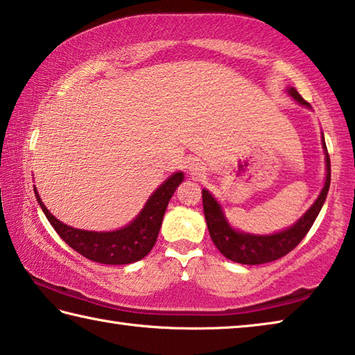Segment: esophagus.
<instances>
[{
  "mask_svg": "<svg viewBox=\"0 0 355 355\" xmlns=\"http://www.w3.org/2000/svg\"><path fill=\"white\" fill-rule=\"evenodd\" d=\"M188 171H189V175L192 177V178H196V180H200V178H203L205 177V173H207V167H205V164L202 163V161H199V159H191V161H188Z\"/></svg>",
  "mask_w": 355,
  "mask_h": 355,
  "instance_id": "esophagus-1",
  "label": "esophagus"
}]
</instances>
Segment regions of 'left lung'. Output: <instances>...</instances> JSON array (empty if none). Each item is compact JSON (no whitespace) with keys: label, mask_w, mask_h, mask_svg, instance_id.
<instances>
[{"label":"left lung","mask_w":355,"mask_h":355,"mask_svg":"<svg viewBox=\"0 0 355 355\" xmlns=\"http://www.w3.org/2000/svg\"><path fill=\"white\" fill-rule=\"evenodd\" d=\"M286 92L299 105L310 107V105L300 97L294 87H288ZM322 148L324 155H326V158H324L326 159V182H324L320 196L313 202V205L300 216L291 227L271 233V235H254V233H244L233 228L225 218L222 205L216 200V197L208 189H202L203 213H205L209 236H211L214 245L219 249L222 255L227 257L228 260L241 264H263L279 260L302 241L311 225H313L318 214H320L330 186V158L326 142H324V135Z\"/></svg>","instance_id":"1"}]
</instances>
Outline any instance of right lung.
<instances>
[{
	"label": "right lung",
	"mask_w": 355,
	"mask_h": 355,
	"mask_svg": "<svg viewBox=\"0 0 355 355\" xmlns=\"http://www.w3.org/2000/svg\"><path fill=\"white\" fill-rule=\"evenodd\" d=\"M183 178V172L172 173L153 191L139 214L130 224L112 232L81 230L64 224L48 211L35 186L34 194L51 227L78 254L103 264H130L142 260L152 250L163 224L166 208Z\"/></svg>",
	"instance_id": "obj_1"
}]
</instances>
